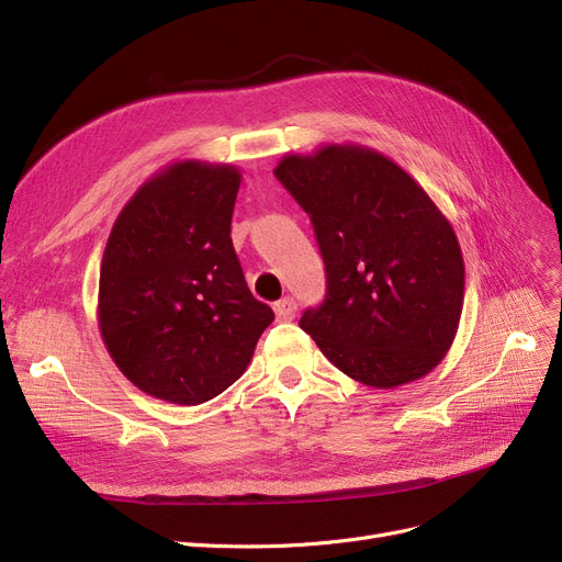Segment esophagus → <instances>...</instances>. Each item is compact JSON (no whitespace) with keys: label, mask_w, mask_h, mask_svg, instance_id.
<instances>
[{"label":"esophagus","mask_w":562,"mask_h":562,"mask_svg":"<svg viewBox=\"0 0 562 562\" xmlns=\"http://www.w3.org/2000/svg\"><path fill=\"white\" fill-rule=\"evenodd\" d=\"M273 310H276V317H278L280 322H289V319L296 317V301L286 296V299L278 301V303L273 305Z\"/></svg>","instance_id":"34e87169"}]
</instances>
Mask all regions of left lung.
Masks as SVG:
<instances>
[{
  "mask_svg": "<svg viewBox=\"0 0 562 562\" xmlns=\"http://www.w3.org/2000/svg\"><path fill=\"white\" fill-rule=\"evenodd\" d=\"M273 173L310 215L326 266V299L301 328L366 386L428 375L456 338L465 292L440 207L396 161L357 143L286 155Z\"/></svg>",
  "mask_w": 562,
  "mask_h": 562,
  "instance_id": "1",
  "label": "left lung"
}]
</instances>
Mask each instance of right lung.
Here are the masks:
<instances>
[{
  "mask_svg": "<svg viewBox=\"0 0 562 562\" xmlns=\"http://www.w3.org/2000/svg\"><path fill=\"white\" fill-rule=\"evenodd\" d=\"M240 171L173 161L122 207L99 270V330L134 386L201 405L252 361L273 310L247 289L232 243Z\"/></svg>",
  "mask_w": 562,
  "mask_h": 562,
  "instance_id": "obj_1",
  "label": "right lung"
}]
</instances>
